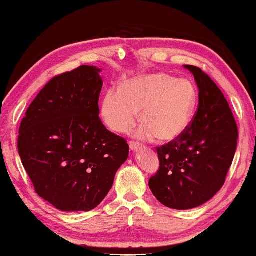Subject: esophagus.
<instances>
[{
  "instance_id": "esophagus-1",
  "label": "esophagus",
  "mask_w": 256,
  "mask_h": 256,
  "mask_svg": "<svg viewBox=\"0 0 256 256\" xmlns=\"http://www.w3.org/2000/svg\"><path fill=\"white\" fill-rule=\"evenodd\" d=\"M128 146H130V148H131V150H133V151H136V150H138V148L141 146H140V144H138V142H134V141H130V143H128Z\"/></svg>"
}]
</instances>
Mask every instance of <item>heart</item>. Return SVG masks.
I'll list each match as a JSON object with an SVG mask.
<instances>
[{
	"instance_id": "heart-1",
	"label": "heart",
	"mask_w": 256,
	"mask_h": 256,
	"mask_svg": "<svg viewBox=\"0 0 256 256\" xmlns=\"http://www.w3.org/2000/svg\"><path fill=\"white\" fill-rule=\"evenodd\" d=\"M197 104L198 92L192 82L153 72L126 80L120 90H110L102 100V116L112 131L125 134L136 126L141 112L144 124L138 138L172 141L189 126Z\"/></svg>"
}]
</instances>
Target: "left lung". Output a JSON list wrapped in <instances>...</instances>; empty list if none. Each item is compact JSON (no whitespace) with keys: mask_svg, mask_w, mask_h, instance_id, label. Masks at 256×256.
<instances>
[{"mask_svg":"<svg viewBox=\"0 0 256 256\" xmlns=\"http://www.w3.org/2000/svg\"><path fill=\"white\" fill-rule=\"evenodd\" d=\"M184 67L197 82L198 108L179 138L156 148L160 166L148 180L162 205L180 210L200 206L220 192L238 138V124L222 90L200 68Z\"/></svg>","mask_w":256,"mask_h":256,"instance_id":"obj_1","label":"left lung"}]
</instances>
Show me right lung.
<instances>
[{"instance_id":"add662e5","label":"right lung","mask_w":256,"mask_h":256,"mask_svg":"<svg viewBox=\"0 0 256 256\" xmlns=\"http://www.w3.org/2000/svg\"><path fill=\"white\" fill-rule=\"evenodd\" d=\"M100 69L54 76L26 110L18 150L36 192L62 212H88L112 188L126 161V140L100 118Z\"/></svg>"}]
</instances>
